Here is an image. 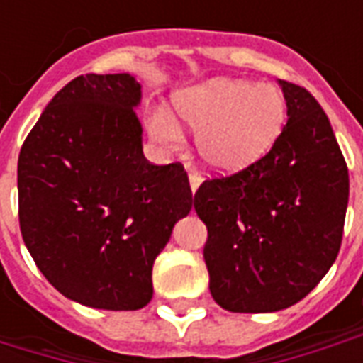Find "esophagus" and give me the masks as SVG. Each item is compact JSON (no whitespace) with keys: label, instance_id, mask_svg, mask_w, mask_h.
<instances>
[{"label":"esophagus","instance_id":"1","mask_svg":"<svg viewBox=\"0 0 363 363\" xmlns=\"http://www.w3.org/2000/svg\"><path fill=\"white\" fill-rule=\"evenodd\" d=\"M189 181H190V189H192V192H196L198 186H200V182H202V179H200V174H198L196 171H190V173H189Z\"/></svg>","mask_w":363,"mask_h":363}]
</instances>
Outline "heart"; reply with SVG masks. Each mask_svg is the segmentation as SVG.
Instances as JSON below:
<instances>
[{"mask_svg":"<svg viewBox=\"0 0 363 363\" xmlns=\"http://www.w3.org/2000/svg\"><path fill=\"white\" fill-rule=\"evenodd\" d=\"M174 116L196 132V151L208 169L235 173L252 165L278 140L286 122V101L272 85L213 79L174 96ZM155 140L169 147L184 140L167 112L150 118Z\"/></svg>","mask_w":363,"mask_h":363,"instance_id":"obj_1","label":"heart"}]
</instances>
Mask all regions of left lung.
<instances>
[{"label": "left lung", "instance_id": "obj_1", "mask_svg": "<svg viewBox=\"0 0 363 363\" xmlns=\"http://www.w3.org/2000/svg\"><path fill=\"white\" fill-rule=\"evenodd\" d=\"M288 124L264 157L200 184L204 260L216 303L272 313L297 303L340 251L348 167L317 99L280 79Z\"/></svg>", "mask_w": 363, "mask_h": 363}]
</instances>
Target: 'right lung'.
<instances>
[{
    "label": "right lung",
    "mask_w": 363,
    "mask_h": 363,
    "mask_svg": "<svg viewBox=\"0 0 363 363\" xmlns=\"http://www.w3.org/2000/svg\"><path fill=\"white\" fill-rule=\"evenodd\" d=\"M140 99L130 74L79 75L19 153L23 241L62 296L95 309L150 303L153 262L192 208L184 167L143 157Z\"/></svg>",
    "instance_id": "right-lung-1"
}]
</instances>
